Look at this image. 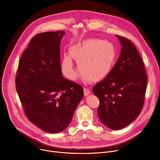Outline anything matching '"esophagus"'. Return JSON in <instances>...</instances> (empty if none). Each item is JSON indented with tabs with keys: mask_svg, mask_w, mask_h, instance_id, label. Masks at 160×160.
Segmentation results:
<instances>
[{
	"mask_svg": "<svg viewBox=\"0 0 160 160\" xmlns=\"http://www.w3.org/2000/svg\"><path fill=\"white\" fill-rule=\"evenodd\" d=\"M83 93H84V96H88L91 93V91L89 90V89L88 88H84L83 89Z\"/></svg>",
	"mask_w": 160,
	"mask_h": 160,
	"instance_id": "obj_1",
	"label": "esophagus"
}]
</instances>
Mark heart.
I'll return each instance as SVG.
<instances>
[{
  "instance_id": "b5f03b06",
  "label": "heart",
  "mask_w": 160,
  "mask_h": 160,
  "mask_svg": "<svg viewBox=\"0 0 160 160\" xmlns=\"http://www.w3.org/2000/svg\"><path fill=\"white\" fill-rule=\"evenodd\" d=\"M69 51L70 56H64L61 69L65 77L71 80L77 77L71 58L78 62V69L83 77L93 82L108 77L117 58L114 45L100 39L89 38L79 41L71 46Z\"/></svg>"
}]
</instances>
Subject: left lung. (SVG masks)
I'll return each instance as SVG.
<instances>
[{
    "label": "left lung",
    "instance_id": "8db88e82",
    "mask_svg": "<svg viewBox=\"0 0 160 160\" xmlns=\"http://www.w3.org/2000/svg\"><path fill=\"white\" fill-rule=\"evenodd\" d=\"M116 36L121 45L118 60L108 77L93 88L100 100L98 118L112 130L126 127L139 116L147 86L144 63L136 47L127 38Z\"/></svg>",
    "mask_w": 160,
    "mask_h": 160
}]
</instances>
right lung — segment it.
Segmentation results:
<instances>
[{
  "mask_svg": "<svg viewBox=\"0 0 160 160\" xmlns=\"http://www.w3.org/2000/svg\"><path fill=\"white\" fill-rule=\"evenodd\" d=\"M62 30L36 35L19 62L15 87L29 121L43 131L56 133L71 122L83 97V88L64 78L60 65Z\"/></svg>",
  "mask_w": 160,
  "mask_h": 160,
  "instance_id": "1",
  "label": "right lung"
}]
</instances>
